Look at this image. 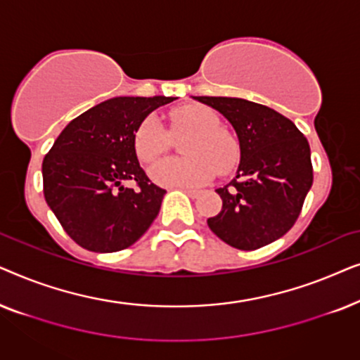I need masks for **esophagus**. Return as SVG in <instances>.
<instances>
[{
    "label": "esophagus",
    "mask_w": 360,
    "mask_h": 360,
    "mask_svg": "<svg viewBox=\"0 0 360 360\" xmlns=\"http://www.w3.org/2000/svg\"><path fill=\"white\" fill-rule=\"evenodd\" d=\"M179 188L184 191V193H186L188 196H191V198H196V196L200 195L198 190H190V188H184V186H179Z\"/></svg>",
    "instance_id": "34e87169"
}]
</instances>
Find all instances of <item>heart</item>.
Returning <instances> with one entry per match:
<instances>
[{"instance_id": "obj_1", "label": "heart", "mask_w": 360, "mask_h": 360, "mask_svg": "<svg viewBox=\"0 0 360 360\" xmlns=\"http://www.w3.org/2000/svg\"><path fill=\"white\" fill-rule=\"evenodd\" d=\"M186 137L180 150L184 157L157 162L149 170L152 181L162 186L195 188L213 179L216 172L229 174L240 159V144L233 132L205 105H185L170 112V127L155 116H147L136 127L134 150L144 164H152L172 147V136Z\"/></svg>"}]
</instances>
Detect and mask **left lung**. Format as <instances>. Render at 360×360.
Returning a JSON list of instances; mask_svg holds the SVG:
<instances>
[{
  "mask_svg": "<svg viewBox=\"0 0 360 360\" xmlns=\"http://www.w3.org/2000/svg\"><path fill=\"white\" fill-rule=\"evenodd\" d=\"M228 120L240 144L236 179L216 193L213 233L240 250L264 248L288 233L313 185L309 144L297 126L272 108L243 98L195 96Z\"/></svg>",
  "mask_w": 360,
  "mask_h": 360,
  "instance_id": "1",
  "label": "left lung"
}]
</instances>
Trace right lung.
Wrapping results in <instances>:
<instances>
[{"label":"right lung","instance_id":"add662e5","mask_svg":"<svg viewBox=\"0 0 360 360\" xmlns=\"http://www.w3.org/2000/svg\"><path fill=\"white\" fill-rule=\"evenodd\" d=\"M172 96H117L67 124L42 162L44 196L70 238L91 252L129 248L150 228L167 191L134 150L136 127ZM122 181H134L126 189Z\"/></svg>","mask_w":360,"mask_h":360}]
</instances>
